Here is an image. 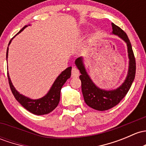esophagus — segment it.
Masks as SVG:
<instances>
[{"label": "esophagus", "instance_id": "esophagus-1", "mask_svg": "<svg viewBox=\"0 0 146 146\" xmlns=\"http://www.w3.org/2000/svg\"><path fill=\"white\" fill-rule=\"evenodd\" d=\"M72 78H77L79 76V70L76 67H73L71 70Z\"/></svg>", "mask_w": 146, "mask_h": 146}]
</instances>
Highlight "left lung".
I'll list each match as a JSON object with an SVG mask.
<instances>
[{"label": "left lung", "mask_w": 146, "mask_h": 146, "mask_svg": "<svg viewBox=\"0 0 146 146\" xmlns=\"http://www.w3.org/2000/svg\"><path fill=\"white\" fill-rule=\"evenodd\" d=\"M112 33L123 40L127 46L128 52L129 68L127 77L117 89L113 90H105L100 89L95 85L86 71L83 58L82 56L76 59L75 64L80 72V79L82 83V92L86 104L95 110H106L115 106L126 96L131 87L136 74V61L133 52L131 42L128 36L122 29L112 23Z\"/></svg>", "instance_id": "obj_1"}]
</instances>
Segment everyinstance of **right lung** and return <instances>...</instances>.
<instances>
[{"instance_id":"obj_1","label":"right lung","mask_w":146,"mask_h":146,"mask_svg":"<svg viewBox=\"0 0 146 146\" xmlns=\"http://www.w3.org/2000/svg\"><path fill=\"white\" fill-rule=\"evenodd\" d=\"M27 27H28V25L23 27L19 31L17 34L21 33ZM12 39H13V38L10 40L8 46L11 43ZM8 50L9 49L7 47V53H6L7 61V56H8ZM71 69L72 67L70 66L68 67L66 69H65L64 71L61 72L60 75L55 80V81L54 82L53 85H52L51 88L49 90L48 92L46 94V95H45L43 97L40 98V99H31L30 98L27 97V96L21 94L19 92H18L17 90L15 89V87L12 85V81L10 78V76H9V73H7L9 85H10L12 92L16 100L27 110H29V112H31L33 114L38 115L48 114L50 112L52 111L53 110H54L56 107L58 106V104H59V101H60V93L61 87L64 85V84L66 82L67 80L70 78V76H71Z\"/></svg>"}]
</instances>
